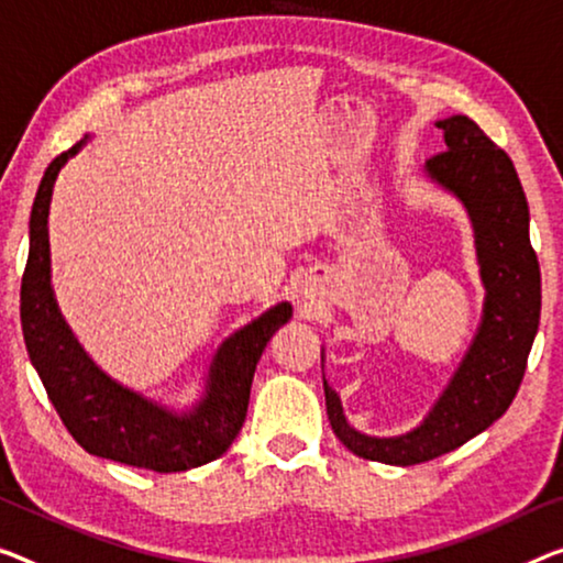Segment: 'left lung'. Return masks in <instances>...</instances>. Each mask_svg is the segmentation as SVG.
<instances>
[{
  "mask_svg": "<svg viewBox=\"0 0 563 563\" xmlns=\"http://www.w3.org/2000/svg\"><path fill=\"white\" fill-rule=\"evenodd\" d=\"M435 125L448 151L432 155L426 173L471 216L486 287L478 332L428 418L405 435L372 438L354 430L340 395L324 379L334 435L354 455L390 465L432 461L490 428L521 387L541 317V269L529 239V203L511 158L471 118L451 115Z\"/></svg>",
  "mask_w": 563,
  "mask_h": 563,
  "instance_id": "1",
  "label": "left lung"
}]
</instances>
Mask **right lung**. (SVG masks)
Listing matches in <instances>:
<instances>
[{
  "label": "right lung",
  "instance_id": "add662e5",
  "mask_svg": "<svg viewBox=\"0 0 563 563\" xmlns=\"http://www.w3.org/2000/svg\"><path fill=\"white\" fill-rule=\"evenodd\" d=\"M85 143L88 135L49 163L34 196L20 294L24 344L57 415L85 451L155 473L198 468L227 453L239 435L256 362L272 334L289 322L291 305L279 301L223 340L211 362L206 395L188 412H173L108 377L75 340L49 284L52 186Z\"/></svg>",
  "mask_w": 563,
  "mask_h": 563
}]
</instances>
